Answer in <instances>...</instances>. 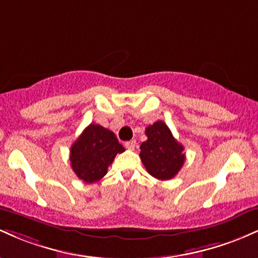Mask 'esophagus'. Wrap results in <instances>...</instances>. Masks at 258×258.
<instances>
[{"mask_svg":"<svg viewBox=\"0 0 258 258\" xmlns=\"http://www.w3.org/2000/svg\"><path fill=\"white\" fill-rule=\"evenodd\" d=\"M136 144H137V142H136V141H128V142H126V143H125V147L128 150H133L136 148Z\"/></svg>","mask_w":258,"mask_h":258,"instance_id":"1","label":"esophagus"}]
</instances>
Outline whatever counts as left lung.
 Masks as SVG:
<instances>
[{
    "label": "left lung",
    "mask_w": 258,
    "mask_h": 258,
    "mask_svg": "<svg viewBox=\"0 0 258 258\" xmlns=\"http://www.w3.org/2000/svg\"><path fill=\"white\" fill-rule=\"evenodd\" d=\"M146 135L148 139L141 144L139 156L148 173L160 180L173 178L184 164V148L162 121L148 126Z\"/></svg>",
    "instance_id": "1"
}]
</instances>
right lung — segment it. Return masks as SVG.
<instances>
[{"label":"right lung","instance_id":"1","mask_svg":"<svg viewBox=\"0 0 258 258\" xmlns=\"http://www.w3.org/2000/svg\"><path fill=\"white\" fill-rule=\"evenodd\" d=\"M125 152L110 130L91 123L84 130L70 149L73 171L85 183H94L108 172L116 154Z\"/></svg>","mask_w":258,"mask_h":258}]
</instances>
